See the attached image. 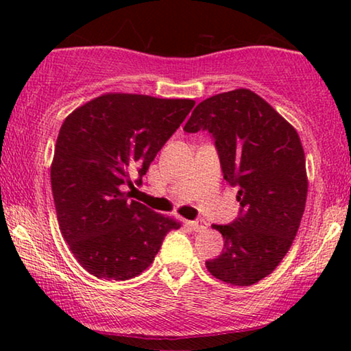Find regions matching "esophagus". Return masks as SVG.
<instances>
[{"mask_svg":"<svg viewBox=\"0 0 351 351\" xmlns=\"http://www.w3.org/2000/svg\"><path fill=\"white\" fill-rule=\"evenodd\" d=\"M189 225L191 227V230H193V232H203L204 228H208V222H206L204 219L191 220V222H189Z\"/></svg>","mask_w":351,"mask_h":351,"instance_id":"obj_1","label":"esophagus"}]
</instances>
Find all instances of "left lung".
<instances>
[{
  "mask_svg": "<svg viewBox=\"0 0 351 351\" xmlns=\"http://www.w3.org/2000/svg\"><path fill=\"white\" fill-rule=\"evenodd\" d=\"M184 131L209 132L223 179L239 189L238 217L213 225L225 243L206 268L220 281L251 286L282 261L304 215L308 184L299 134L249 89L203 100Z\"/></svg>",
  "mask_w": 351,
  "mask_h": 351,
  "instance_id": "left-lung-1",
  "label": "left lung"
}]
</instances>
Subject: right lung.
Segmentation results:
<instances>
[{
	"mask_svg": "<svg viewBox=\"0 0 351 351\" xmlns=\"http://www.w3.org/2000/svg\"><path fill=\"white\" fill-rule=\"evenodd\" d=\"M193 105L190 99L105 94L62 124L52 196L62 237L90 275L114 281L141 275L166 234L180 228L131 195Z\"/></svg>",
	"mask_w": 351,
	"mask_h": 351,
	"instance_id": "1",
	"label": "right lung"
}]
</instances>
